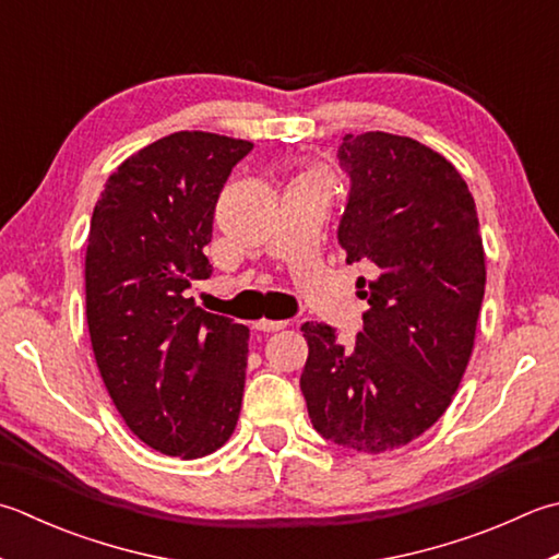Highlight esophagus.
<instances>
[{
    "label": "esophagus",
    "instance_id": "esophagus-1",
    "mask_svg": "<svg viewBox=\"0 0 559 559\" xmlns=\"http://www.w3.org/2000/svg\"><path fill=\"white\" fill-rule=\"evenodd\" d=\"M288 322L286 320H259L254 326L259 332H278V330H283V326H286Z\"/></svg>",
    "mask_w": 559,
    "mask_h": 559
}]
</instances>
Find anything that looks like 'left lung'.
Returning a JSON list of instances; mask_svg holds the SVG:
<instances>
[{"label": "left lung", "instance_id": "left-lung-1", "mask_svg": "<svg viewBox=\"0 0 559 559\" xmlns=\"http://www.w3.org/2000/svg\"><path fill=\"white\" fill-rule=\"evenodd\" d=\"M336 162L348 177L338 245L376 278L352 346L330 324H302L300 390L322 439L385 453L439 421L461 385L485 298L483 237L467 183L421 142L346 135Z\"/></svg>", "mask_w": 559, "mask_h": 559}]
</instances>
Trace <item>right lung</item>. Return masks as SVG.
Returning <instances> with one entry per match:
<instances>
[{
    "instance_id": "right-lung-1",
    "label": "right lung",
    "mask_w": 559,
    "mask_h": 559,
    "mask_svg": "<svg viewBox=\"0 0 559 559\" xmlns=\"http://www.w3.org/2000/svg\"><path fill=\"white\" fill-rule=\"evenodd\" d=\"M251 142L181 130L108 177L86 245V324L120 417L164 455L203 457L233 436L247 373L245 324L195 308L217 199Z\"/></svg>"
}]
</instances>
